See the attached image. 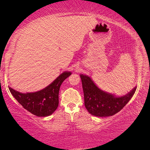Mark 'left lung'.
<instances>
[{"label":"left lung","instance_id":"obj_1","mask_svg":"<svg viewBox=\"0 0 150 150\" xmlns=\"http://www.w3.org/2000/svg\"><path fill=\"white\" fill-rule=\"evenodd\" d=\"M84 105L88 112L98 117L111 116L121 111L134 95L137 87L125 96L116 97L97 87L89 76L81 74Z\"/></svg>","mask_w":150,"mask_h":150}]
</instances>
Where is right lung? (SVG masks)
I'll return each instance as SVG.
<instances>
[{
	"label": "right lung",
	"instance_id": "obj_1",
	"mask_svg": "<svg viewBox=\"0 0 150 150\" xmlns=\"http://www.w3.org/2000/svg\"><path fill=\"white\" fill-rule=\"evenodd\" d=\"M71 72H64L46 88L35 93H21L11 87V93L25 110L37 116L44 117L52 115L59 104L60 86Z\"/></svg>",
	"mask_w": 150,
	"mask_h": 150
}]
</instances>
